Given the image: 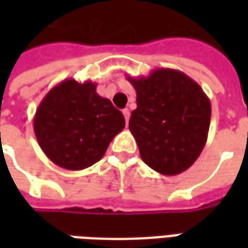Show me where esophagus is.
<instances>
[{
    "label": "esophagus",
    "instance_id": "1",
    "mask_svg": "<svg viewBox=\"0 0 248 248\" xmlns=\"http://www.w3.org/2000/svg\"><path fill=\"white\" fill-rule=\"evenodd\" d=\"M122 113H124V119H126V124H127V122H129V119H130V110H129V108H124V110H122Z\"/></svg>",
    "mask_w": 248,
    "mask_h": 248
}]
</instances>
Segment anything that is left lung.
Returning <instances> with one entry per match:
<instances>
[{
    "label": "left lung",
    "instance_id": "8db88e82",
    "mask_svg": "<svg viewBox=\"0 0 248 248\" xmlns=\"http://www.w3.org/2000/svg\"><path fill=\"white\" fill-rule=\"evenodd\" d=\"M137 92L129 129L146 165L163 175L181 174L201 155L211 119V103L185 73L156 69L147 77L127 76Z\"/></svg>",
    "mask_w": 248,
    "mask_h": 248
}]
</instances>
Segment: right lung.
Instances as JSON below:
<instances>
[{"label": "right lung", "instance_id": "add662e5", "mask_svg": "<svg viewBox=\"0 0 248 248\" xmlns=\"http://www.w3.org/2000/svg\"><path fill=\"white\" fill-rule=\"evenodd\" d=\"M34 134L46 156L66 170H83L98 162L124 127V114L97 94L92 81L65 79L41 101Z\"/></svg>", "mask_w": 248, "mask_h": 248}]
</instances>
